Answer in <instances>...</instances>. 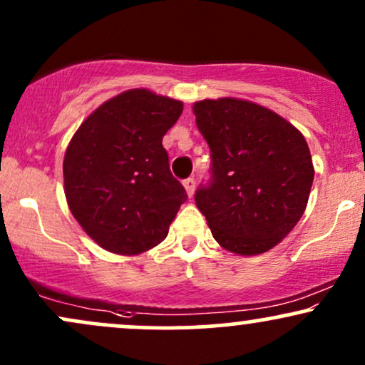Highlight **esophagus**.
Segmentation results:
<instances>
[{"label":"esophagus","instance_id":"1","mask_svg":"<svg viewBox=\"0 0 365 365\" xmlns=\"http://www.w3.org/2000/svg\"><path fill=\"white\" fill-rule=\"evenodd\" d=\"M183 187H185V190H187L188 195H190V197L194 195V190H195V178L188 177V178L183 180Z\"/></svg>","mask_w":365,"mask_h":365}]
</instances>
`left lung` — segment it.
I'll use <instances>...</instances> for the list:
<instances>
[{
  "label": "left lung",
  "mask_w": 365,
  "mask_h": 365,
  "mask_svg": "<svg viewBox=\"0 0 365 365\" xmlns=\"http://www.w3.org/2000/svg\"><path fill=\"white\" fill-rule=\"evenodd\" d=\"M195 123L211 149V178L195 204L226 250L262 254L302 217L314 168L304 135L287 120L242 99L194 104Z\"/></svg>",
  "instance_id": "8db88e82"
}]
</instances>
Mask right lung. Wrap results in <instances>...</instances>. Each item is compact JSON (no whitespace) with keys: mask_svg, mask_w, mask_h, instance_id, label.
I'll list each match as a JSON object with an SVG mask.
<instances>
[{"mask_svg":"<svg viewBox=\"0 0 365 365\" xmlns=\"http://www.w3.org/2000/svg\"><path fill=\"white\" fill-rule=\"evenodd\" d=\"M182 111L175 99L127 91L101 104L73 135L63 161L65 195L103 249L140 254L168 235L187 192L171 175L163 135Z\"/></svg>","mask_w":365,"mask_h":365,"instance_id":"add662e5","label":"right lung"}]
</instances>
